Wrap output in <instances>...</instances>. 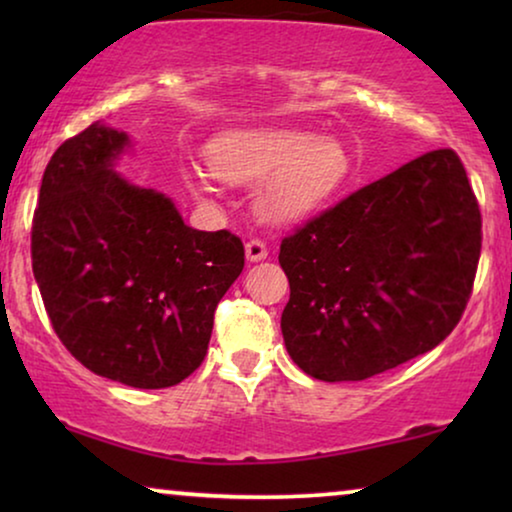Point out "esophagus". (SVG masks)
<instances>
[{"label": "esophagus", "instance_id": "obj_1", "mask_svg": "<svg viewBox=\"0 0 512 512\" xmlns=\"http://www.w3.org/2000/svg\"><path fill=\"white\" fill-rule=\"evenodd\" d=\"M244 251H247V261H251V263L268 258V247H265L263 240H249L247 244H244Z\"/></svg>", "mask_w": 512, "mask_h": 512}]
</instances>
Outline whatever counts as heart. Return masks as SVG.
Masks as SVG:
<instances>
[{"instance_id":"b5f03b06","label":"heart","mask_w":512,"mask_h":512,"mask_svg":"<svg viewBox=\"0 0 512 512\" xmlns=\"http://www.w3.org/2000/svg\"><path fill=\"white\" fill-rule=\"evenodd\" d=\"M212 172L230 184H256V209L272 223L298 221L328 205L349 177V156L335 139L300 130H237L209 146ZM195 193L214 186L198 170H186Z\"/></svg>"}]
</instances>
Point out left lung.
Here are the masks:
<instances>
[{"instance_id":"1","label":"left lung","mask_w":512,"mask_h":512,"mask_svg":"<svg viewBox=\"0 0 512 512\" xmlns=\"http://www.w3.org/2000/svg\"><path fill=\"white\" fill-rule=\"evenodd\" d=\"M482 216L452 149L419 156L286 235L284 345L324 382H359L440 345L473 291Z\"/></svg>"}]
</instances>
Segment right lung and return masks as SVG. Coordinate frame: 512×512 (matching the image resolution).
Returning <instances> with one entry per match:
<instances>
[{
    "instance_id": "obj_1",
    "label": "right lung",
    "mask_w": 512,
    "mask_h": 512,
    "mask_svg": "<svg viewBox=\"0 0 512 512\" xmlns=\"http://www.w3.org/2000/svg\"><path fill=\"white\" fill-rule=\"evenodd\" d=\"M128 135L100 121L58 146L32 219V272L53 331L95 375L174 387L205 359L244 268L230 230L186 226L163 193L114 172Z\"/></svg>"
}]
</instances>
